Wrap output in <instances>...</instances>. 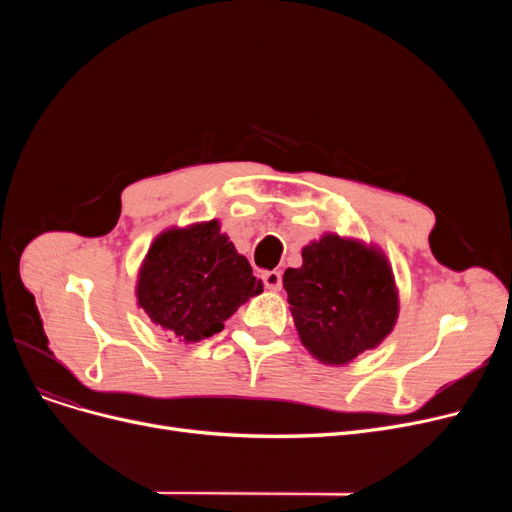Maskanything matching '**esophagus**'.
<instances>
[{"mask_svg": "<svg viewBox=\"0 0 512 512\" xmlns=\"http://www.w3.org/2000/svg\"><path fill=\"white\" fill-rule=\"evenodd\" d=\"M261 280H263V286L270 288V290H280L282 288V274L272 270V272H263L261 274Z\"/></svg>", "mask_w": 512, "mask_h": 512, "instance_id": "esophagus-1", "label": "esophagus"}]
</instances>
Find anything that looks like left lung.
Here are the masks:
<instances>
[{
    "instance_id": "1",
    "label": "left lung",
    "mask_w": 512,
    "mask_h": 512,
    "mask_svg": "<svg viewBox=\"0 0 512 512\" xmlns=\"http://www.w3.org/2000/svg\"><path fill=\"white\" fill-rule=\"evenodd\" d=\"M288 267L284 288L294 328L319 363L342 367L394 330L400 299L386 253L359 238L321 234Z\"/></svg>"
}]
</instances>
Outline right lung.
<instances>
[{
    "mask_svg": "<svg viewBox=\"0 0 512 512\" xmlns=\"http://www.w3.org/2000/svg\"><path fill=\"white\" fill-rule=\"evenodd\" d=\"M263 292L247 257L220 220L159 232L139 267L137 305L172 340L193 344L224 330V321Z\"/></svg>",
    "mask_w": 512,
    "mask_h": 512,
    "instance_id": "right-lung-1",
    "label": "right lung"
}]
</instances>
